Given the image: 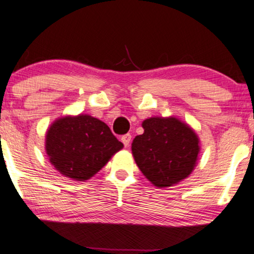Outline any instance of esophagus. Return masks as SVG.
<instances>
[{
  "instance_id": "34e87169",
  "label": "esophagus",
  "mask_w": 254,
  "mask_h": 254,
  "mask_svg": "<svg viewBox=\"0 0 254 254\" xmlns=\"http://www.w3.org/2000/svg\"><path fill=\"white\" fill-rule=\"evenodd\" d=\"M131 134L130 133H127V134H124V135H122V138H121V140H122V142L124 144V146H126V147H127L128 145H130V141H131Z\"/></svg>"
}]
</instances>
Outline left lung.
Masks as SVG:
<instances>
[{"label":"left lung","mask_w":254,"mask_h":254,"mask_svg":"<svg viewBox=\"0 0 254 254\" xmlns=\"http://www.w3.org/2000/svg\"><path fill=\"white\" fill-rule=\"evenodd\" d=\"M144 133L132 141V155L144 176L156 188L178 184L194 169L200 152L193 128L176 117H151Z\"/></svg>","instance_id":"left-lung-1"}]
</instances>
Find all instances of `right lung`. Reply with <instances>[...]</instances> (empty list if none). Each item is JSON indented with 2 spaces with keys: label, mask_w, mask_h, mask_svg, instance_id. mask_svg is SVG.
<instances>
[{
  "label": "right lung",
  "mask_w": 254,
  "mask_h": 254,
  "mask_svg": "<svg viewBox=\"0 0 254 254\" xmlns=\"http://www.w3.org/2000/svg\"><path fill=\"white\" fill-rule=\"evenodd\" d=\"M123 148L109 127L90 115L56 120L46 134L49 161L65 177L87 181Z\"/></svg>",
  "instance_id": "add662e5"
}]
</instances>
